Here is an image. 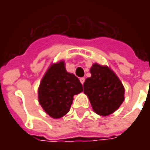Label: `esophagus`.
<instances>
[{
	"mask_svg": "<svg viewBox=\"0 0 150 150\" xmlns=\"http://www.w3.org/2000/svg\"><path fill=\"white\" fill-rule=\"evenodd\" d=\"M79 80H80V83H81L82 84H83V83H84V81H85L84 78H80L79 79Z\"/></svg>",
	"mask_w": 150,
	"mask_h": 150,
	"instance_id": "1",
	"label": "esophagus"
}]
</instances>
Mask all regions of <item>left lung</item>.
<instances>
[{
  "mask_svg": "<svg viewBox=\"0 0 150 150\" xmlns=\"http://www.w3.org/2000/svg\"><path fill=\"white\" fill-rule=\"evenodd\" d=\"M91 77L86 79L83 92L90 100L95 112L107 116L116 112L125 100L122 82L108 66L93 63Z\"/></svg>",
  "mask_w": 150,
  "mask_h": 150,
  "instance_id": "left-lung-1",
  "label": "left lung"
}]
</instances>
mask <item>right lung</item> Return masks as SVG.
<instances>
[{"instance_id":"1","label":"right lung","mask_w":150,"mask_h":150,"mask_svg":"<svg viewBox=\"0 0 150 150\" xmlns=\"http://www.w3.org/2000/svg\"><path fill=\"white\" fill-rule=\"evenodd\" d=\"M83 91L79 79L67 71L65 62L51 63L40 82L38 97L44 112L59 119L70 111L74 96Z\"/></svg>"}]
</instances>
